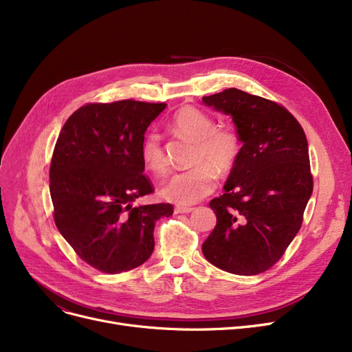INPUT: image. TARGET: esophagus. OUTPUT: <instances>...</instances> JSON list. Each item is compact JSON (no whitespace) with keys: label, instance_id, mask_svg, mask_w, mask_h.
Listing matches in <instances>:
<instances>
[{"label":"esophagus","instance_id":"obj_1","mask_svg":"<svg viewBox=\"0 0 352 352\" xmlns=\"http://www.w3.org/2000/svg\"><path fill=\"white\" fill-rule=\"evenodd\" d=\"M192 210H194L192 207H184V206H175V208H174L175 214H188Z\"/></svg>","mask_w":352,"mask_h":352}]
</instances>
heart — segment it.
<instances>
[{
  "label": "heart",
  "mask_w": 352,
  "mask_h": 352,
  "mask_svg": "<svg viewBox=\"0 0 352 352\" xmlns=\"http://www.w3.org/2000/svg\"><path fill=\"white\" fill-rule=\"evenodd\" d=\"M168 126L177 135L194 140L191 162L195 165L174 174L161 194L175 204H194L215 190L218 174L227 177L234 171L243 150L241 135L231 125H217L210 114L195 107L179 108ZM141 157L146 168L157 177L168 174L170 162L158 133L145 134Z\"/></svg>",
  "instance_id": "b5f03b06"
}]
</instances>
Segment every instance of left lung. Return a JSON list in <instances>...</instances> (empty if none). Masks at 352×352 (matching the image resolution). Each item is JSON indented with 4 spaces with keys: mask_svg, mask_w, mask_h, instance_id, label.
Wrapping results in <instances>:
<instances>
[{
    "mask_svg": "<svg viewBox=\"0 0 352 352\" xmlns=\"http://www.w3.org/2000/svg\"><path fill=\"white\" fill-rule=\"evenodd\" d=\"M202 101L232 117L244 144L226 192L210 202L217 226L202 254L231 274H261L280 261L302 226L314 187L305 133L285 107L241 89Z\"/></svg>",
    "mask_w": 352,
    "mask_h": 352,
    "instance_id": "obj_1",
    "label": "left lung"
}]
</instances>
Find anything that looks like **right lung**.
<instances>
[{
	"instance_id": "obj_1",
	"label": "right lung",
	"mask_w": 352,
	"mask_h": 352,
	"mask_svg": "<svg viewBox=\"0 0 352 352\" xmlns=\"http://www.w3.org/2000/svg\"><path fill=\"white\" fill-rule=\"evenodd\" d=\"M166 105L121 100L88 102L64 124L50 165L54 221L84 263L117 274L144 264L154 227L171 204L133 207L154 192L144 174L141 144Z\"/></svg>"
}]
</instances>
